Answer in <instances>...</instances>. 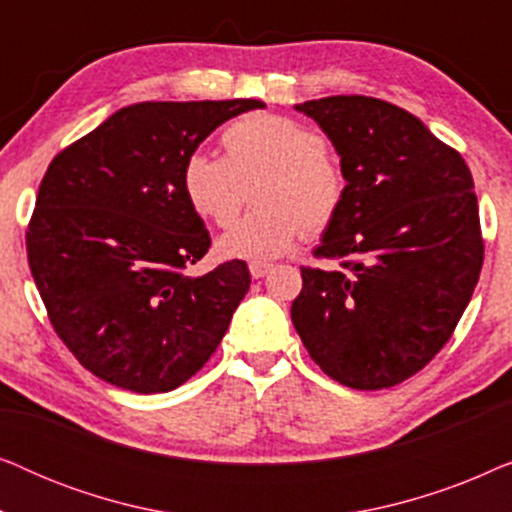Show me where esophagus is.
I'll return each instance as SVG.
<instances>
[{
    "label": "esophagus",
    "mask_w": 512,
    "mask_h": 512,
    "mask_svg": "<svg viewBox=\"0 0 512 512\" xmlns=\"http://www.w3.org/2000/svg\"><path fill=\"white\" fill-rule=\"evenodd\" d=\"M270 270H272L270 263H263V261H251L249 263V272H251V277H254V279L265 277Z\"/></svg>",
    "instance_id": "esophagus-1"
}]
</instances>
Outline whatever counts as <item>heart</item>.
Listing matches in <instances>:
<instances>
[{
  "label": "heart",
  "instance_id": "obj_1",
  "mask_svg": "<svg viewBox=\"0 0 512 512\" xmlns=\"http://www.w3.org/2000/svg\"><path fill=\"white\" fill-rule=\"evenodd\" d=\"M223 156L193 151L181 167V193L191 209L226 228L240 214L244 184L256 179V209L221 235L230 258H275L305 228L321 233L347 200V174L326 139L310 125L279 114L237 118L221 132Z\"/></svg>",
  "mask_w": 512,
  "mask_h": 512
}]
</instances>
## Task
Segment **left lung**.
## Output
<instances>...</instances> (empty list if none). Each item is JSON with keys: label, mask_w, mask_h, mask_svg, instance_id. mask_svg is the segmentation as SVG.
<instances>
[{"label": "left lung", "mask_w": 512, "mask_h": 512, "mask_svg": "<svg viewBox=\"0 0 512 512\" xmlns=\"http://www.w3.org/2000/svg\"><path fill=\"white\" fill-rule=\"evenodd\" d=\"M331 139L347 200L300 268L291 321L314 363L352 389L419 373L452 338L478 284L482 242L473 177L417 116L366 95L298 104Z\"/></svg>", "instance_id": "1"}]
</instances>
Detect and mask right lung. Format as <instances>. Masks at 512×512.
<instances>
[{
	"mask_svg": "<svg viewBox=\"0 0 512 512\" xmlns=\"http://www.w3.org/2000/svg\"><path fill=\"white\" fill-rule=\"evenodd\" d=\"M263 107L139 102L48 165L27 263L58 338L100 380L172 391L219 347L251 277L237 258L188 275L212 240L181 193V167L221 123Z\"/></svg>",
	"mask_w": 512,
	"mask_h": 512,
	"instance_id": "obj_1",
	"label": "right lung"
}]
</instances>
